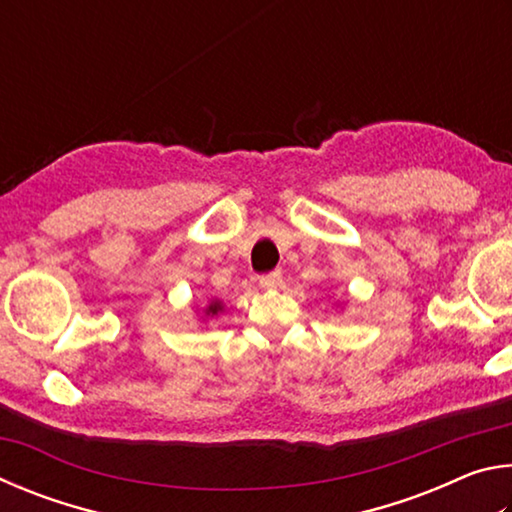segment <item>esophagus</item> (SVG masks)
<instances>
[{
    "instance_id": "1",
    "label": "esophagus",
    "mask_w": 512,
    "mask_h": 512,
    "mask_svg": "<svg viewBox=\"0 0 512 512\" xmlns=\"http://www.w3.org/2000/svg\"><path fill=\"white\" fill-rule=\"evenodd\" d=\"M259 284H262V289H277L282 284V273L280 271H271L259 277Z\"/></svg>"
}]
</instances>
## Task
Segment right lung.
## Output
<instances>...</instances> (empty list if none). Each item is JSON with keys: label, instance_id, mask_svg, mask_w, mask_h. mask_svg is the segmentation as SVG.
<instances>
[{"label": "right lung", "instance_id": "1", "mask_svg": "<svg viewBox=\"0 0 512 512\" xmlns=\"http://www.w3.org/2000/svg\"><path fill=\"white\" fill-rule=\"evenodd\" d=\"M221 307H223V305H221L219 300H212L210 307L205 309V316H216V314H219V311H221Z\"/></svg>", "mask_w": 512, "mask_h": 512}]
</instances>
